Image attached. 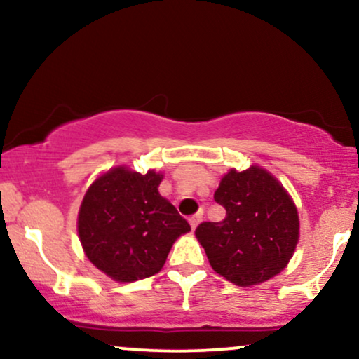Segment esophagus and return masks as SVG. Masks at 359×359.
I'll use <instances>...</instances> for the list:
<instances>
[{
    "instance_id": "esophagus-1",
    "label": "esophagus",
    "mask_w": 359,
    "mask_h": 359,
    "mask_svg": "<svg viewBox=\"0 0 359 359\" xmlns=\"http://www.w3.org/2000/svg\"><path fill=\"white\" fill-rule=\"evenodd\" d=\"M201 219H203V212H198V214H194V215H191L189 217V225H191V229H196L199 225V222H201Z\"/></svg>"
}]
</instances>
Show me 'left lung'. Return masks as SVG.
I'll use <instances>...</instances> for the list:
<instances>
[{
	"mask_svg": "<svg viewBox=\"0 0 359 359\" xmlns=\"http://www.w3.org/2000/svg\"><path fill=\"white\" fill-rule=\"evenodd\" d=\"M214 199L225 209V219L196 229L214 271L240 287L281 273L299 242L297 208L281 181L258 165L232 168Z\"/></svg>",
	"mask_w": 359,
	"mask_h": 359,
	"instance_id": "1",
	"label": "left lung"
}]
</instances>
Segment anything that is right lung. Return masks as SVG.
Wrapping results in <instances>:
<instances>
[{"instance_id": "obj_1", "label": "right lung", "mask_w": 359, "mask_h": 359, "mask_svg": "<svg viewBox=\"0 0 359 359\" xmlns=\"http://www.w3.org/2000/svg\"><path fill=\"white\" fill-rule=\"evenodd\" d=\"M161 171L145 175L112 166L90 184L76 230L86 258L117 283H134L163 268L171 247L191 227L160 194Z\"/></svg>"}]
</instances>
